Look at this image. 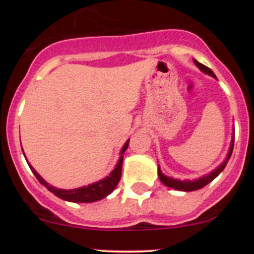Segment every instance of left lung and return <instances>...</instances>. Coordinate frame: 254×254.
<instances>
[{"label": "left lung", "instance_id": "1", "mask_svg": "<svg viewBox=\"0 0 254 254\" xmlns=\"http://www.w3.org/2000/svg\"><path fill=\"white\" fill-rule=\"evenodd\" d=\"M193 62L203 72H205V74L210 75V76L216 78V76H215V74H214V72H212V70H211L210 68H208V66H205L202 63L197 62L196 60H193ZM233 138H234V137H233ZM233 144H234V141H232V145H230V149H229L228 156H227L226 161H224L223 164L220 166V167L216 168V170L212 171L210 174H208V176L199 178V179H197V180H192V182H191V180H177V179H173V178L166 177L165 174L161 172V170H160V167H159V171H157V173H159L160 180H161V182L164 183L166 186H168V188L176 189V190H179V191L189 192V191L199 190V189L204 188V186L208 185L209 183L212 182V180H214L215 178H216L218 174H220L221 172L224 170V167H226V165H227V161H228L230 155H232V153H233Z\"/></svg>", "mask_w": 254, "mask_h": 254}]
</instances>
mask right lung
<instances>
[{
  "instance_id": "add662e5",
  "label": "right lung",
  "mask_w": 254,
  "mask_h": 254,
  "mask_svg": "<svg viewBox=\"0 0 254 254\" xmlns=\"http://www.w3.org/2000/svg\"><path fill=\"white\" fill-rule=\"evenodd\" d=\"M129 147V139L127 141V143L124 144L123 149H122L121 159H119L117 166L116 168L111 172L109 177H106L105 179L100 180V182L90 184L88 186H83V188L80 189H74V190H61V189H56L54 186H51L50 184H48L45 180L43 179L39 174L37 173L36 170H34L32 166H30L31 171L33 172V174L36 178L39 180L40 184H43L49 191L52 192L55 196L64 200H68V202H74V203H92L97 202V200H100L105 198L116 189V186L118 185L119 180H121L122 177V166H123V154L124 151L127 149ZM27 161V160H26Z\"/></svg>"
}]
</instances>
